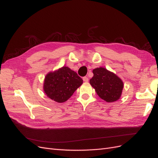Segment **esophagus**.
<instances>
[{
	"label": "esophagus",
	"instance_id": "esophagus-1",
	"mask_svg": "<svg viewBox=\"0 0 158 158\" xmlns=\"http://www.w3.org/2000/svg\"><path fill=\"white\" fill-rule=\"evenodd\" d=\"M83 81H85V82H88V81H89V79H88L87 77H83Z\"/></svg>",
	"mask_w": 158,
	"mask_h": 158
}]
</instances>
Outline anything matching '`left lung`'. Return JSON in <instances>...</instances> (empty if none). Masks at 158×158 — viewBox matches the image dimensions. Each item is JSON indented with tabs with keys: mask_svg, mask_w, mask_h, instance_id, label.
<instances>
[{
	"mask_svg": "<svg viewBox=\"0 0 158 158\" xmlns=\"http://www.w3.org/2000/svg\"><path fill=\"white\" fill-rule=\"evenodd\" d=\"M93 72L94 76L90 79V84L99 97L108 102L118 100L123 88L121 79L104 68H96Z\"/></svg>",
	"mask_w": 158,
	"mask_h": 158,
	"instance_id": "obj_1",
	"label": "left lung"
}]
</instances>
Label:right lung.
<instances>
[{"label":"right lung","mask_w":158,"mask_h":158,"mask_svg":"<svg viewBox=\"0 0 158 158\" xmlns=\"http://www.w3.org/2000/svg\"><path fill=\"white\" fill-rule=\"evenodd\" d=\"M82 83L83 79L77 73L68 67H63L47 75L44 90L50 98L62 103L68 100Z\"/></svg>","instance_id":"right-lung-1"}]
</instances>
